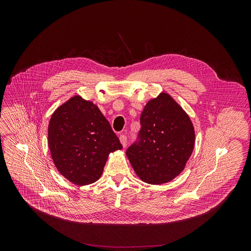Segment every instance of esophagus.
I'll use <instances>...</instances> for the list:
<instances>
[{
	"label": "esophagus",
	"instance_id": "34e87169",
	"mask_svg": "<svg viewBox=\"0 0 251 251\" xmlns=\"http://www.w3.org/2000/svg\"><path fill=\"white\" fill-rule=\"evenodd\" d=\"M119 140H120V143L122 144V146L125 148L127 145V137L125 135H120Z\"/></svg>",
	"mask_w": 251,
	"mask_h": 251
}]
</instances>
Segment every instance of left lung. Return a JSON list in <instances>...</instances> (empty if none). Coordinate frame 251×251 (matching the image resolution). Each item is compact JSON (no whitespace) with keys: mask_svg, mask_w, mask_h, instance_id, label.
<instances>
[{"mask_svg":"<svg viewBox=\"0 0 251 251\" xmlns=\"http://www.w3.org/2000/svg\"><path fill=\"white\" fill-rule=\"evenodd\" d=\"M138 144L126 155L141 181L162 185L180 175L195 147L193 122L170 94L161 92L150 99L140 117Z\"/></svg>","mask_w":251,"mask_h":251,"instance_id":"1","label":"left lung"}]
</instances>
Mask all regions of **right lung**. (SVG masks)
Returning <instances> with one entry per match:
<instances>
[{
	"instance_id": "add662e5",
	"label": "right lung",
	"mask_w": 251,
	"mask_h": 251,
	"mask_svg": "<svg viewBox=\"0 0 251 251\" xmlns=\"http://www.w3.org/2000/svg\"><path fill=\"white\" fill-rule=\"evenodd\" d=\"M48 144L56 170L77 186L98 181L109 154L122 149L98 106L79 94L70 97L52 113Z\"/></svg>"
}]
</instances>
